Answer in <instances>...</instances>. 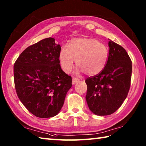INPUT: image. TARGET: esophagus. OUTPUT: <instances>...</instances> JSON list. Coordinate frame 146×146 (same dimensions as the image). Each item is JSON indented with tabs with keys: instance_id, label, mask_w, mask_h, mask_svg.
<instances>
[{
	"instance_id": "34e87169",
	"label": "esophagus",
	"mask_w": 146,
	"mask_h": 146,
	"mask_svg": "<svg viewBox=\"0 0 146 146\" xmlns=\"http://www.w3.org/2000/svg\"><path fill=\"white\" fill-rule=\"evenodd\" d=\"M78 81H79V79L78 78H76V77L73 78L72 80V84H75L77 82H78Z\"/></svg>"
}]
</instances>
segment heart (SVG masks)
<instances>
[{
  "mask_svg": "<svg viewBox=\"0 0 146 146\" xmlns=\"http://www.w3.org/2000/svg\"><path fill=\"white\" fill-rule=\"evenodd\" d=\"M108 49L104 44L95 38H73L69 47L63 46L59 52V60L66 73L72 70L76 60L78 71L88 75H97L103 70L108 59Z\"/></svg>",
  "mask_w": 146,
  "mask_h": 146,
  "instance_id": "heart-1",
  "label": "heart"
}]
</instances>
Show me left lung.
I'll list each match as a JSON object with an SVG mask.
<instances>
[{"label": "left lung", "instance_id": "obj_1", "mask_svg": "<svg viewBox=\"0 0 146 146\" xmlns=\"http://www.w3.org/2000/svg\"><path fill=\"white\" fill-rule=\"evenodd\" d=\"M108 59L98 75L86 80V99L91 112L99 116L115 112L126 98L131 78L132 62L122 46L110 40Z\"/></svg>", "mask_w": 146, "mask_h": 146}]
</instances>
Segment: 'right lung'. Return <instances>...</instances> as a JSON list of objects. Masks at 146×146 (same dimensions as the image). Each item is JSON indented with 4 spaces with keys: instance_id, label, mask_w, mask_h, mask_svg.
<instances>
[{
    "instance_id": "1",
    "label": "right lung",
    "mask_w": 146,
    "mask_h": 146,
    "mask_svg": "<svg viewBox=\"0 0 146 146\" xmlns=\"http://www.w3.org/2000/svg\"><path fill=\"white\" fill-rule=\"evenodd\" d=\"M60 44L49 37L29 46L14 64L15 87L27 110L39 118L55 117L64 105L72 78L62 70Z\"/></svg>"
}]
</instances>
